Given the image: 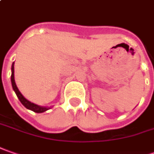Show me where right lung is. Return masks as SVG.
Instances as JSON below:
<instances>
[{
    "mask_svg": "<svg viewBox=\"0 0 154 154\" xmlns=\"http://www.w3.org/2000/svg\"><path fill=\"white\" fill-rule=\"evenodd\" d=\"M12 75H11V82H12V86H13V88H14V92L16 94L17 97L19 98V100H20V102L22 103L23 106H24L27 109H29L30 111H33L35 112H37V113H42V112H44L46 111L51 109L53 106H38L36 104L33 103V102H30L29 100H28L27 99H25L24 97V95L20 93V91L19 90V88L16 85V82H15V80H14V62L12 65Z\"/></svg>",
    "mask_w": 154,
    "mask_h": 154,
    "instance_id": "1",
    "label": "right lung"
}]
</instances>
